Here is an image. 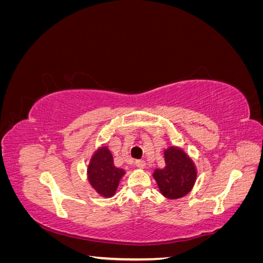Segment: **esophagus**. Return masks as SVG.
I'll list each match as a JSON object with an SVG mask.
<instances>
[{
	"label": "esophagus",
	"instance_id": "esophagus-1",
	"mask_svg": "<svg viewBox=\"0 0 263 263\" xmlns=\"http://www.w3.org/2000/svg\"><path fill=\"white\" fill-rule=\"evenodd\" d=\"M136 166L138 169H145L146 168V162L144 160H138V161H136Z\"/></svg>",
	"mask_w": 263,
	"mask_h": 263
}]
</instances>
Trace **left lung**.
Returning a JSON list of instances; mask_svg holds the SVG:
<instances>
[{
  "mask_svg": "<svg viewBox=\"0 0 263 263\" xmlns=\"http://www.w3.org/2000/svg\"><path fill=\"white\" fill-rule=\"evenodd\" d=\"M165 166L153 173L161 194L169 200L184 197L192 191L197 169L194 161L184 150L177 146L164 149Z\"/></svg>",
  "mask_w": 263,
  "mask_h": 263,
  "instance_id": "1",
  "label": "left lung"
}]
</instances>
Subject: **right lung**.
<instances>
[{
	"label": "right lung",
	"mask_w": 263,
	"mask_h": 263,
	"mask_svg": "<svg viewBox=\"0 0 263 263\" xmlns=\"http://www.w3.org/2000/svg\"><path fill=\"white\" fill-rule=\"evenodd\" d=\"M125 173L124 169L115 166L112 153L106 145H102L94 151L86 169L90 185L99 195L105 198L115 195Z\"/></svg>",
	"instance_id": "1"
}]
</instances>
